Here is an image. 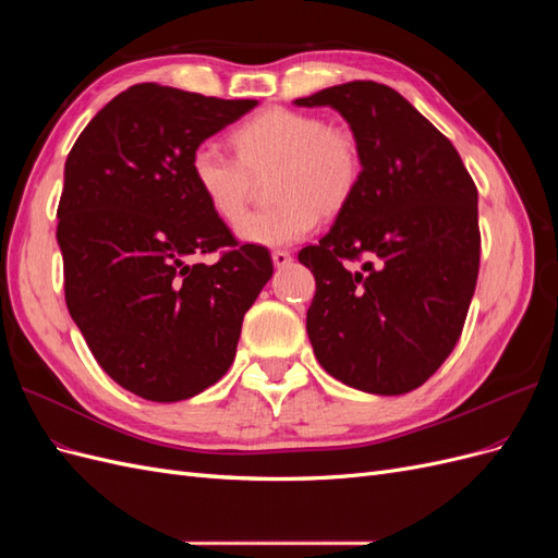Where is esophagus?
Segmentation results:
<instances>
[{"instance_id": "34e87169", "label": "esophagus", "mask_w": 558, "mask_h": 558, "mask_svg": "<svg viewBox=\"0 0 558 558\" xmlns=\"http://www.w3.org/2000/svg\"><path fill=\"white\" fill-rule=\"evenodd\" d=\"M291 253L289 251H272V263H275V267H286V265H291Z\"/></svg>"}]
</instances>
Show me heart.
I'll use <instances>...</instances> for the list:
<instances>
[{
    "mask_svg": "<svg viewBox=\"0 0 558 558\" xmlns=\"http://www.w3.org/2000/svg\"><path fill=\"white\" fill-rule=\"evenodd\" d=\"M238 158L216 142H202L191 154V177L207 205L226 221L239 218L252 177L278 165L277 206L238 221L234 232L246 244L283 246L310 234L320 211L347 205L361 177V150L347 130L328 128L320 116L272 107L251 116L232 132Z\"/></svg>",
    "mask_w": 558,
    "mask_h": 558,
    "instance_id": "b5f03b06",
    "label": "heart"
}]
</instances>
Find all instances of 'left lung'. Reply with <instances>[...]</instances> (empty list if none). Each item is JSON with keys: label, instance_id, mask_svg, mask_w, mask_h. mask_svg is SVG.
<instances>
[{"label": "left lung", "instance_id": "left-lung-1", "mask_svg": "<svg viewBox=\"0 0 558 558\" xmlns=\"http://www.w3.org/2000/svg\"><path fill=\"white\" fill-rule=\"evenodd\" d=\"M293 105L335 109L361 150L347 205L298 253L316 279V361L359 391L410 393L453 351L475 293V183L445 134L381 83L351 81ZM359 257L366 263L351 270Z\"/></svg>", "mask_w": 558, "mask_h": 558}]
</instances>
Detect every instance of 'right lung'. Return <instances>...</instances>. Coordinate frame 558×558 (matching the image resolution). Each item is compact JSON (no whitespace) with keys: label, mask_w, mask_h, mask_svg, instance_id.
Masks as SVG:
<instances>
[{"label":"right lung","mask_w":558,"mask_h":558,"mask_svg":"<svg viewBox=\"0 0 558 558\" xmlns=\"http://www.w3.org/2000/svg\"><path fill=\"white\" fill-rule=\"evenodd\" d=\"M256 107L158 83L113 97L64 162L58 244L64 300L105 373L177 402L221 379L242 320L272 277L265 246H238L191 177L197 144ZM226 247L218 264H191Z\"/></svg>","instance_id":"add662e5"}]
</instances>
